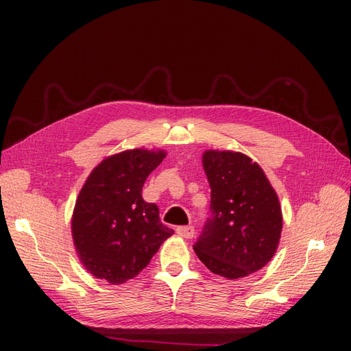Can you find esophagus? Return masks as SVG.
<instances>
[{"label":"esophagus","instance_id":"34e87169","mask_svg":"<svg viewBox=\"0 0 351 351\" xmlns=\"http://www.w3.org/2000/svg\"><path fill=\"white\" fill-rule=\"evenodd\" d=\"M176 234L182 238H187V240H190V238H193V235H195V228L193 226H178Z\"/></svg>","mask_w":351,"mask_h":351}]
</instances>
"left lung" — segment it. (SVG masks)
Instances as JSON below:
<instances>
[{
	"instance_id": "8db88e82",
	"label": "left lung",
	"mask_w": 351,
	"mask_h": 351,
	"mask_svg": "<svg viewBox=\"0 0 351 351\" xmlns=\"http://www.w3.org/2000/svg\"><path fill=\"white\" fill-rule=\"evenodd\" d=\"M211 215L193 245L214 274L240 279L261 270L279 245L282 210L264 170L241 152L206 151Z\"/></svg>"
}]
</instances>
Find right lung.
Wrapping results in <instances>:
<instances>
[{"mask_svg": "<svg viewBox=\"0 0 351 351\" xmlns=\"http://www.w3.org/2000/svg\"><path fill=\"white\" fill-rule=\"evenodd\" d=\"M164 151L131 149L96 166L81 189L72 215L78 258L95 278L113 285L143 270L175 232L162 225L158 206L141 197L146 178Z\"/></svg>", "mask_w": 351, "mask_h": 351, "instance_id": "1", "label": "right lung"}]
</instances>
